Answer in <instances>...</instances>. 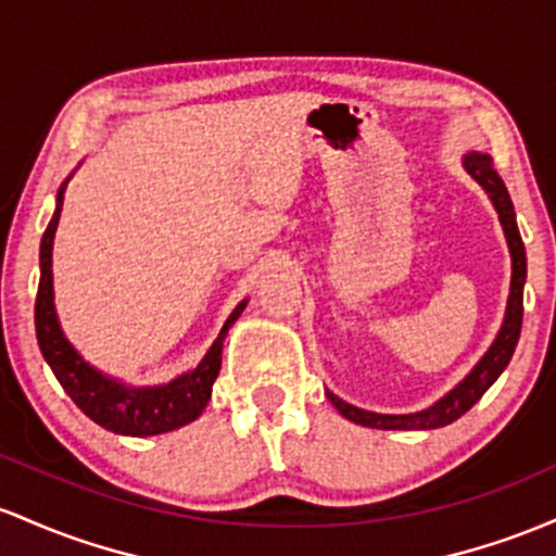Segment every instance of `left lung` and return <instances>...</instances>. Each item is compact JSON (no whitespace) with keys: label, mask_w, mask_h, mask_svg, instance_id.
<instances>
[{"label":"left lung","mask_w":556,"mask_h":556,"mask_svg":"<svg viewBox=\"0 0 556 556\" xmlns=\"http://www.w3.org/2000/svg\"><path fill=\"white\" fill-rule=\"evenodd\" d=\"M463 167L467 170L480 189L485 191L494 204L498 223H502L504 239H507L509 257H513V280H509V296H507V309H504L502 328H498L496 339L491 341V346L485 349V354L480 357L472 370L454 386L452 391H446L439 402H433L430 407L420 409V413L409 415H383V413H370V409L354 407V404L344 402L333 394V391H326L336 409L346 417V420L357 422V426L365 428H378V430H433L444 428L448 422H454L457 417H463L472 404L478 402L491 386L496 383V378L502 376L504 367L513 359L517 339H520L522 328V286H526L528 276V260H526V247H522L520 230H517L515 220V207L513 199H509L507 186L498 178L494 170V160L483 152H467L463 157Z\"/></svg>","instance_id":"left-lung-1"}]
</instances>
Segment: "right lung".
Returning a JSON list of instances; mask_svg holds the SVG:
<instances>
[{"label": "right lung", "mask_w": 556, "mask_h": 556, "mask_svg": "<svg viewBox=\"0 0 556 556\" xmlns=\"http://www.w3.org/2000/svg\"><path fill=\"white\" fill-rule=\"evenodd\" d=\"M58 191V207H54L52 220L41 239L39 265L41 280L39 294H36V339L39 349L52 367L54 378L65 389V394L78 404V409L86 417H91L97 426L112 430L121 435H160L167 430H176L189 426L207 407L212 396V383L220 372L223 362V341H226L230 326L241 317V312L249 304V299L236 304L230 312L226 326L217 333L215 344L207 349L202 362L191 367L189 372H180L178 378L167 380L157 386H130L126 380L112 378L108 372L97 370L91 362L80 357L76 346L67 341L65 330L60 326L58 307H54V278H52V249L54 233H58L62 202H65L67 180Z\"/></svg>", "instance_id": "right-lung-1"}]
</instances>
